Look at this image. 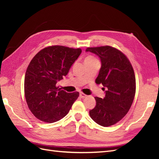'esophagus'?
I'll return each instance as SVG.
<instances>
[{"mask_svg": "<svg viewBox=\"0 0 159 159\" xmlns=\"http://www.w3.org/2000/svg\"><path fill=\"white\" fill-rule=\"evenodd\" d=\"M80 96L81 98H85L87 97V95H85L84 93H80Z\"/></svg>", "mask_w": 159, "mask_h": 159, "instance_id": "34e87169", "label": "esophagus"}]
</instances>
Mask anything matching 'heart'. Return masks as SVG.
<instances>
[{
    "instance_id": "obj_1",
    "label": "heart",
    "mask_w": 159,
    "mask_h": 159,
    "mask_svg": "<svg viewBox=\"0 0 159 159\" xmlns=\"http://www.w3.org/2000/svg\"><path fill=\"white\" fill-rule=\"evenodd\" d=\"M95 59L92 56H88L85 60H95Z\"/></svg>"
}]
</instances>
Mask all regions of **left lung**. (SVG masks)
I'll list each match as a JSON object with an SVG mask.
<instances>
[{"label":"left lung","mask_w":159,"mask_h":159,"mask_svg":"<svg viewBox=\"0 0 159 159\" xmlns=\"http://www.w3.org/2000/svg\"><path fill=\"white\" fill-rule=\"evenodd\" d=\"M85 51L100 58L102 67L95 83L106 89L103 99L95 98L96 105L89 115L101 126L113 125L125 116L133 103L136 91L133 68L126 56L113 47L88 48Z\"/></svg>","instance_id":"8db88e82"}]
</instances>
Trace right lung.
I'll list each match as a JSON object with an SVG mask.
<instances>
[{
	"label": "right lung",
	"instance_id": "1",
	"mask_svg": "<svg viewBox=\"0 0 159 159\" xmlns=\"http://www.w3.org/2000/svg\"><path fill=\"white\" fill-rule=\"evenodd\" d=\"M81 53L62 46L40 50L28 65L25 78V94L28 108L45 123L59 121L68 113L79 92L67 93L56 86Z\"/></svg>",
	"mask_w": 159,
	"mask_h": 159
}]
</instances>
